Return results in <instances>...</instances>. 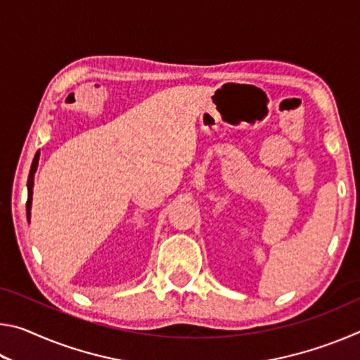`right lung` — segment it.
I'll list each match as a JSON object with an SVG mask.
<instances>
[{
  "label": "right lung",
  "mask_w": 360,
  "mask_h": 360,
  "mask_svg": "<svg viewBox=\"0 0 360 360\" xmlns=\"http://www.w3.org/2000/svg\"><path fill=\"white\" fill-rule=\"evenodd\" d=\"M38 160H39V152L34 155L33 158V163H32V168H30V176H28V182H27V187H28V200H27V219L30 222V216H32V200H33V186H34V173L36 169H38Z\"/></svg>",
  "instance_id": "obj_1"
}]
</instances>
